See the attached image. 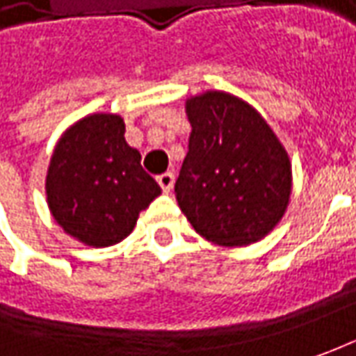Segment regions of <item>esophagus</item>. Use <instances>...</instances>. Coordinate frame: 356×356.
Returning a JSON list of instances; mask_svg holds the SVG:
<instances>
[{"label":"esophagus","instance_id":"obj_1","mask_svg":"<svg viewBox=\"0 0 356 356\" xmlns=\"http://www.w3.org/2000/svg\"><path fill=\"white\" fill-rule=\"evenodd\" d=\"M156 180L160 188H162V192H170L172 186H174V174L172 172H164V174L158 176Z\"/></svg>","mask_w":356,"mask_h":356}]
</instances>
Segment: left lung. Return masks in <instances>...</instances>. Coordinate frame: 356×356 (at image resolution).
<instances>
[{"mask_svg":"<svg viewBox=\"0 0 356 356\" xmlns=\"http://www.w3.org/2000/svg\"><path fill=\"white\" fill-rule=\"evenodd\" d=\"M192 124L176 200L202 238L248 245L277 226L289 204L291 164L261 115L208 90L186 103Z\"/></svg>","mask_w":356,"mask_h":356,"instance_id":"1","label":"left lung"}]
</instances>
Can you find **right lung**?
<instances>
[{"instance_id":"add662e5","label":"right lung","mask_w":356,"mask_h":356,"mask_svg":"<svg viewBox=\"0 0 356 356\" xmlns=\"http://www.w3.org/2000/svg\"><path fill=\"white\" fill-rule=\"evenodd\" d=\"M45 190L57 224L92 248L122 241L162 192L143 170L140 152L124 140V120L117 115L83 118L63 134Z\"/></svg>"}]
</instances>
